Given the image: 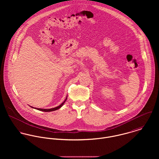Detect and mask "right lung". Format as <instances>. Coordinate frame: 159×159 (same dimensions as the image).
Returning <instances> with one entry per match:
<instances>
[{"instance_id": "1", "label": "right lung", "mask_w": 159, "mask_h": 159, "mask_svg": "<svg viewBox=\"0 0 159 159\" xmlns=\"http://www.w3.org/2000/svg\"><path fill=\"white\" fill-rule=\"evenodd\" d=\"M67 97H66V100H64V102L63 103H62L59 106H58V107H55V108H50V109H43V108H42H42H34V107H31V108H35V109H37V110H38L42 111H45V112L53 111L57 110L59 109L60 108H61V107L63 106V105L64 104V103L66 102V101L67 100Z\"/></svg>"}]
</instances>
